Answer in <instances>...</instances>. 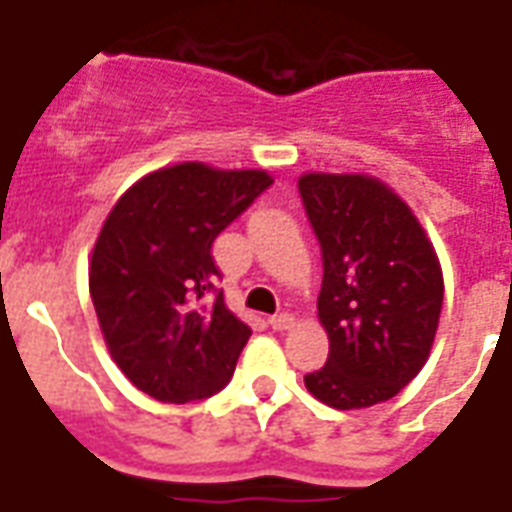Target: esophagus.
Wrapping results in <instances>:
<instances>
[{
    "mask_svg": "<svg viewBox=\"0 0 512 512\" xmlns=\"http://www.w3.org/2000/svg\"><path fill=\"white\" fill-rule=\"evenodd\" d=\"M268 323H271V328H274V331H290V328L295 325V317H293V314L282 312V314H274V317H271Z\"/></svg>",
    "mask_w": 512,
    "mask_h": 512,
    "instance_id": "obj_1",
    "label": "esophagus"
}]
</instances>
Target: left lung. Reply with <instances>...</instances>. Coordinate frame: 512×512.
<instances>
[{
  "label": "left lung",
  "instance_id": "obj_1",
  "mask_svg": "<svg viewBox=\"0 0 512 512\" xmlns=\"http://www.w3.org/2000/svg\"><path fill=\"white\" fill-rule=\"evenodd\" d=\"M306 217L323 249L317 317L331 352L306 391L333 410L393 399L429 361L442 266L412 208L369 173H304Z\"/></svg>",
  "mask_w": 512,
  "mask_h": 512
}]
</instances>
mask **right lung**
I'll use <instances>...</instances> for the list:
<instances>
[{
    "mask_svg": "<svg viewBox=\"0 0 512 512\" xmlns=\"http://www.w3.org/2000/svg\"><path fill=\"white\" fill-rule=\"evenodd\" d=\"M274 184L266 170L179 162L135 181L111 208L89 260L102 339L121 372L157 401L222 391L252 328L208 301L214 238Z\"/></svg>",
    "mask_w": 512,
    "mask_h": 512,
    "instance_id": "obj_1",
    "label": "right lung"
}]
</instances>
